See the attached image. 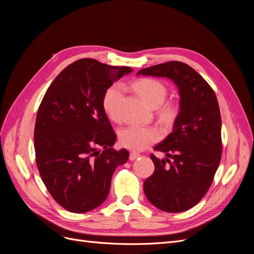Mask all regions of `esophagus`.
<instances>
[{
  "instance_id": "esophagus-1",
  "label": "esophagus",
  "mask_w": 254,
  "mask_h": 254,
  "mask_svg": "<svg viewBox=\"0 0 254 254\" xmlns=\"http://www.w3.org/2000/svg\"><path fill=\"white\" fill-rule=\"evenodd\" d=\"M140 157V155L137 152H134V151H132V152H130V156H129V160L130 161H134L135 159H137Z\"/></svg>"
}]
</instances>
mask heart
<instances>
[{
  "label": "heart",
  "mask_w": 254,
  "mask_h": 254,
  "mask_svg": "<svg viewBox=\"0 0 254 254\" xmlns=\"http://www.w3.org/2000/svg\"><path fill=\"white\" fill-rule=\"evenodd\" d=\"M134 90L143 101L150 108L156 109L164 103L167 96V89L162 82L152 78H144L137 80L134 84ZM123 97V87L121 84H113L103 98V107L107 115L111 120L119 119L120 106ZM176 109L174 106L166 105L160 111L161 120L170 123L175 119ZM159 132L156 128L147 126L131 125L121 130L120 142L126 148L132 150H143L159 139Z\"/></svg>",
  "instance_id": "1"
}]
</instances>
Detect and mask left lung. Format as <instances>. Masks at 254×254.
Segmentation results:
<instances>
[{
  "label": "left lung",
  "mask_w": 254,
  "mask_h": 254,
  "mask_svg": "<svg viewBox=\"0 0 254 254\" xmlns=\"http://www.w3.org/2000/svg\"><path fill=\"white\" fill-rule=\"evenodd\" d=\"M136 75L171 79L180 96L173 131L153 148L166 158L150 156L155 172L145 180L144 193L151 204L164 212L190 210L210 189L221 159L216 95L201 75L180 61L146 67Z\"/></svg>",
  "instance_id": "1"
}]
</instances>
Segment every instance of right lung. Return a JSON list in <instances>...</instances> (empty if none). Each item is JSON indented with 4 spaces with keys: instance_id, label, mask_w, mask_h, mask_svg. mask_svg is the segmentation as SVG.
I'll list each match as a JSON object with an SVG mask.
<instances>
[{
    "instance_id": "1",
    "label": "right lung",
    "mask_w": 254,
    "mask_h": 254,
    "mask_svg": "<svg viewBox=\"0 0 254 254\" xmlns=\"http://www.w3.org/2000/svg\"><path fill=\"white\" fill-rule=\"evenodd\" d=\"M131 72L80 59L57 76L42 99L34 132L36 162L50 194L67 211L86 213L101 205L115 168L127 162L128 150L112 147L117 135L103 98Z\"/></svg>"
}]
</instances>
